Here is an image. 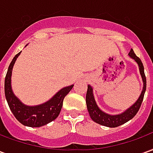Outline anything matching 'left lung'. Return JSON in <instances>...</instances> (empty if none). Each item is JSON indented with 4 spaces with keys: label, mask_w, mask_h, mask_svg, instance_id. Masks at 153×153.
Listing matches in <instances>:
<instances>
[{
    "label": "left lung",
    "mask_w": 153,
    "mask_h": 153,
    "mask_svg": "<svg viewBox=\"0 0 153 153\" xmlns=\"http://www.w3.org/2000/svg\"><path fill=\"white\" fill-rule=\"evenodd\" d=\"M128 55H129V56L132 57L138 63L142 79H143V89L142 91L141 95L139 97L138 101L130 108H128L126 111L122 113L120 115H110L102 111L98 108V106H97L96 102L94 100V97H93V88L90 85H88L86 94L87 107H88V113H89L91 118L93 119V121H95L99 125L111 127V128H115V127L120 126V125L128 122L132 118H134L135 115L138 111L140 106H141L143 100V97H144L146 87H147V81H146V76H145L144 74V67H143V65L142 63L141 60L135 55L134 51H133V49L130 50Z\"/></svg>",
    "instance_id": "left-lung-1"
}]
</instances>
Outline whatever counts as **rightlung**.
Listing matches in <instances>:
<instances>
[{
  "instance_id": "1",
  "label": "right lung",
  "mask_w": 153,
  "mask_h": 153,
  "mask_svg": "<svg viewBox=\"0 0 153 153\" xmlns=\"http://www.w3.org/2000/svg\"><path fill=\"white\" fill-rule=\"evenodd\" d=\"M20 52L15 55L9 65L5 79V95L10 106V109L15 117L22 125L29 127H41L53 121L60 114L65 97L70 93L74 85L65 87L60 90L55 96L47 102L40 106H27L22 104L19 100L13 94L10 86L12 69L15 60Z\"/></svg>"
}]
</instances>
